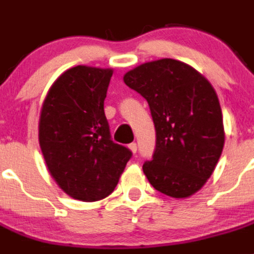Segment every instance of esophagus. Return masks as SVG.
Listing matches in <instances>:
<instances>
[{"mask_svg":"<svg viewBox=\"0 0 254 254\" xmlns=\"http://www.w3.org/2000/svg\"><path fill=\"white\" fill-rule=\"evenodd\" d=\"M129 148H130V151L133 153H137V150H138L137 143H130V144H129Z\"/></svg>","mask_w":254,"mask_h":254,"instance_id":"34e87169","label":"esophagus"}]
</instances>
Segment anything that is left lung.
Here are the masks:
<instances>
[{
	"mask_svg": "<svg viewBox=\"0 0 254 254\" xmlns=\"http://www.w3.org/2000/svg\"><path fill=\"white\" fill-rule=\"evenodd\" d=\"M124 82L148 102L156 148L143 173L157 191L183 199L197 192L214 172L225 144L222 111L214 87L176 59L147 62Z\"/></svg>",
	"mask_w": 254,
	"mask_h": 254,
	"instance_id": "8db88e82",
	"label": "left lung"
}]
</instances>
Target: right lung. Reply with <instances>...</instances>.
Masks as SVG:
<instances>
[{
  "label": "right lung",
  "instance_id": "1",
  "mask_svg": "<svg viewBox=\"0 0 254 254\" xmlns=\"http://www.w3.org/2000/svg\"><path fill=\"white\" fill-rule=\"evenodd\" d=\"M114 71L76 65L49 89L38 121V142L51 177L81 201L107 197L131 151L111 139L104 99Z\"/></svg>",
  "mask_w": 254,
  "mask_h": 254
}]
</instances>
